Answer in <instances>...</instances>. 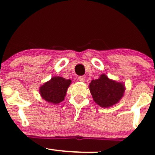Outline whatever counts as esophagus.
Returning a JSON list of instances; mask_svg holds the SVG:
<instances>
[{"instance_id":"obj_1","label":"esophagus","mask_w":155,"mask_h":155,"mask_svg":"<svg viewBox=\"0 0 155 155\" xmlns=\"http://www.w3.org/2000/svg\"><path fill=\"white\" fill-rule=\"evenodd\" d=\"M78 79H79V81H81V82H84L85 81V77L84 76H79Z\"/></svg>"}]
</instances>
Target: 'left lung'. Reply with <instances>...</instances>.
Listing matches in <instances>:
<instances>
[{
  "instance_id": "1",
  "label": "left lung",
  "mask_w": 155,
  "mask_h": 155,
  "mask_svg": "<svg viewBox=\"0 0 155 155\" xmlns=\"http://www.w3.org/2000/svg\"><path fill=\"white\" fill-rule=\"evenodd\" d=\"M89 88L94 101L103 108L117 104L124 95L125 89L122 82L109 79L106 74H101L99 79L92 80Z\"/></svg>"
}]
</instances>
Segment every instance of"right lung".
Wrapping results in <instances>:
<instances>
[{"mask_svg": "<svg viewBox=\"0 0 155 155\" xmlns=\"http://www.w3.org/2000/svg\"><path fill=\"white\" fill-rule=\"evenodd\" d=\"M71 80L60 76H54L39 88L42 98L49 104H58L64 101Z\"/></svg>", "mask_w": 155, "mask_h": 155, "instance_id": "right-lung-1", "label": "right lung"}]
</instances>
